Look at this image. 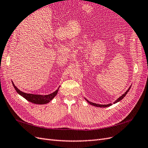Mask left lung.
<instances>
[{
  "instance_id": "8db88e82",
  "label": "left lung",
  "mask_w": 148,
  "mask_h": 148,
  "mask_svg": "<svg viewBox=\"0 0 148 148\" xmlns=\"http://www.w3.org/2000/svg\"><path fill=\"white\" fill-rule=\"evenodd\" d=\"M131 86H130L129 87V88L128 89V90L125 92L123 95H122V96H121L120 97H119L118 99L116 100L114 102V104H115V103H117V102H119L120 101H121L122 99H123V98H124V97L127 95V92L129 91V90L130 89V88H131ZM86 100V101L88 102V103H89V104H90L91 105H92V106H96V107H109V106H112V104H111V103H110V104H96V103H93V102H90V101H89L88 100H87L86 98H84Z\"/></svg>"
}]
</instances>
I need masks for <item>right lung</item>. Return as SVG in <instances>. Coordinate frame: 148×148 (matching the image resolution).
<instances>
[{"label": "right lung", "mask_w": 148, "mask_h": 148, "mask_svg": "<svg viewBox=\"0 0 148 148\" xmlns=\"http://www.w3.org/2000/svg\"><path fill=\"white\" fill-rule=\"evenodd\" d=\"M12 84L13 86L15 89L16 91L19 94L20 96L22 97H23L25 99H26L29 102H31L32 103H34V104H47L51 101H52L53 97H54L58 92V91H59V87L58 88L57 90L54 92H53L51 94H49V95H34V94H28V93H26L24 92H22L20 91V89H18L15 85L13 83V82Z\"/></svg>", "instance_id": "right-lung-1"}]
</instances>
